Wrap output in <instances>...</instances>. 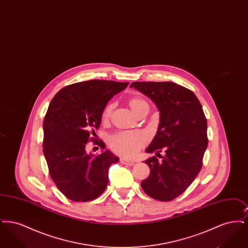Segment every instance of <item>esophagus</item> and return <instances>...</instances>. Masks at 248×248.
Instances as JSON below:
<instances>
[{"mask_svg": "<svg viewBox=\"0 0 248 248\" xmlns=\"http://www.w3.org/2000/svg\"><path fill=\"white\" fill-rule=\"evenodd\" d=\"M120 162H121L122 164H124V165H130V166L135 165V163H134L133 161H130V160L126 159V158H121V159H120Z\"/></svg>", "mask_w": 248, "mask_h": 248, "instance_id": "esophagus-1", "label": "esophagus"}]
</instances>
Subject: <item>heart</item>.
<instances>
[{
  "label": "heart",
  "mask_w": 248,
  "mask_h": 248,
  "mask_svg": "<svg viewBox=\"0 0 248 248\" xmlns=\"http://www.w3.org/2000/svg\"><path fill=\"white\" fill-rule=\"evenodd\" d=\"M145 103L147 102L140 97H133L129 101L130 107L135 113H137ZM111 104L104 108L102 113L103 119L108 118L111 113ZM148 135L143 131L123 130L110 135L108 139V143L115 153L126 157H132L139 153V151L148 142Z\"/></svg>",
  "instance_id": "b5f03b06"
}]
</instances>
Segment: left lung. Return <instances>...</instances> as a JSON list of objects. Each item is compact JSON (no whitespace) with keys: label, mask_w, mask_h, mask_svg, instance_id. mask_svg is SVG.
<instances>
[{"label":"left lung","mask_w":248,"mask_h":248,"mask_svg":"<svg viewBox=\"0 0 248 248\" xmlns=\"http://www.w3.org/2000/svg\"><path fill=\"white\" fill-rule=\"evenodd\" d=\"M130 87L149 96L160 110L159 127L146 153H155L162 160L153 156L145 161L151 173L142 181V189L155 200H173L202 166L208 144L202 107L192 91L172 82H134Z\"/></svg>","instance_id":"1"}]
</instances>
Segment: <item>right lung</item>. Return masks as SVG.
<instances>
[{"mask_svg":"<svg viewBox=\"0 0 248 248\" xmlns=\"http://www.w3.org/2000/svg\"><path fill=\"white\" fill-rule=\"evenodd\" d=\"M128 84L107 80L72 83L51 100L44 120L43 150L50 177L70 200H94L106 189L108 168L119 158L102 141L98 155L86 154L85 146L94 141L91 135L98 129L108 100Z\"/></svg>","mask_w":248,"mask_h":248,"instance_id":"add662e5","label":"right lung"}]
</instances>
